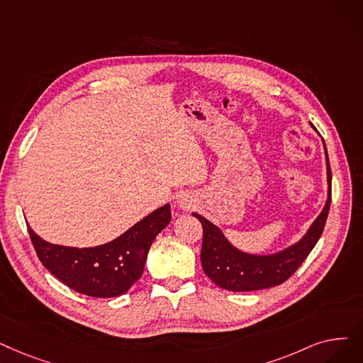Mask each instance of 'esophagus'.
I'll return each mask as SVG.
<instances>
[{
    "label": "esophagus",
    "mask_w": 363,
    "mask_h": 363,
    "mask_svg": "<svg viewBox=\"0 0 363 363\" xmlns=\"http://www.w3.org/2000/svg\"><path fill=\"white\" fill-rule=\"evenodd\" d=\"M178 204H179V208H182V209H188V208H191V201L188 200L186 197H181V199L178 200Z\"/></svg>",
    "instance_id": "esophagus-1"
}]
</instances>
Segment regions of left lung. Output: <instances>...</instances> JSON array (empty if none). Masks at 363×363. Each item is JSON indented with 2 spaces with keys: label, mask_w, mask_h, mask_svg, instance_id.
<instances>
[{
  "label": "left lung",
  "mask_w": 363,
  "mask_h": 363,
  "mask_svg": "<svg viewBox=\"0 0 363 363\" xmlns=\"http://www.w3.org/2000/svg\"><path fill=\"white\" fill-rule=\"evenodd\" d=\"M311 128L314 125L311 124ZM325 144V143H323ZM326 154V147H325ZM328 166V200L320 215L304 234V238L295 245L283 249L272 255H252L234 247L215 224L199 213H193L203 227L201 243V267L206 276L216 283L219 288L233 292L259 291L273 288L286 281L304 262L311 249L316 246L325 228L330 206V175L329 160Z\"/></svg>",
  "instance_id": "obj_1"
}]
</instances>
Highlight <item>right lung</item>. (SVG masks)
<instances>
[{
  "label": "right lung",
  "instance_id": "right-lung-1",
  "mask_svg": "<svg viewBox=\"0 0 363 363\" xmlns=\"http://www.w3.org/2000/svg\"><path fill=\"white\" fill-rule=\"evenodd\" d=\"M170 218V206L164 204L113 242L82 249L45 242L29 225L28 233L38 259L68 288L94 298H113L128 292L143 276L151 243Z\"/></svg>",
  "mask_w": 363,
  "mask_h": 363
}]
</instances>
